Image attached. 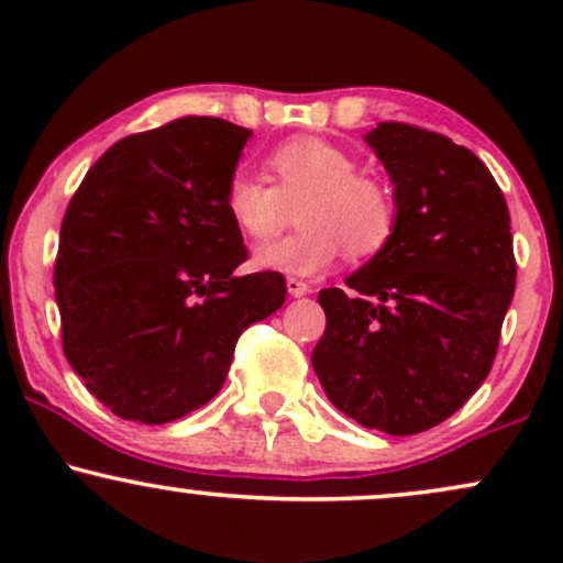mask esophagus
Wrapping results in <instances>:
<instances>
[{
  "mask_svg": "<svg viewBox=\"0 0 563 563\" xmlns=\"http://www.w3.org/2000/svg\"><path fill=\"white\" fill-rule=\"evenodd\" d=\"M286 288L288 294L294 296V299H299V296H307L309 294V286L303 280H296V277H288L286 280Z\"/></svg>",
  "mask_w": 563,
  "mask_h": 563,
  "instance_id": "esophagus-1",
  "label": "esophagus"
}]
</instances>
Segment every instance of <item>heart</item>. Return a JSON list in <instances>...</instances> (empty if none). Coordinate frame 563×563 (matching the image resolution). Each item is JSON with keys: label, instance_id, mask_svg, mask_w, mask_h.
Returning a JSON list of instances; mask_svg holds the SVG:
<instances>
[{"label": "heart", "instance_id": "b5f03b06", "mask_svg": "<svg viewBox=\"0 0 563 563\" xmlns=\"http://www.w3.org/2000/svg\"><path fill=\"white\" fill-rule=\"evenodd\" d=\"M273 185L235 172L224 187V209L251 241H267L286 224V203L305 198L296 211L299 232L260 245L254 267L294 277H314L339 260L378 256L397 232L394 190L380 177L360 172L352 153L322 137H290L267 156Z\"/></svg>", "mask_w": 563, "mask_h": 563}]
</instances>
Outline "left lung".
<instances>
[{
	"label": "left lung",
	"mask_w": 563,
	"mask_h": 563,
	"mask_svg": "<svg viewBox=\"0 0 563 563\" xmlns=\"http://www.w3.org/2000/svg\"><path fill=\"white\" fill-rule=\"evenodd\" d=\"M394 185L391 243L320 290L312 352L328 399L365 429L421 434L448 421L493 367L516 288L506 198L444 134L380 121L365 134Z\"/></svg>",
	"instance_id": "left-lung-1"
}]
</instances>
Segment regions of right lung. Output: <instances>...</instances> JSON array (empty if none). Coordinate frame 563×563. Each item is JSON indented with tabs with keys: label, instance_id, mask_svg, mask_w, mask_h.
<instances>
[{
	"label": "right lung",
	"instance_id": "obj_1",
	"mask_svg": "<svg viewBox=\"0 0 563 563\" xmlns=\"http://www.w3.org/2000/svg\"><path fill=\"white\" fill-rule=\"evenodd\" d=\"M251 132L185 115L108 147L70 198L55 262L63 352L119 418L169 423L222 389L238 335L286 301L224 209Z\"/></svg>",
	"mask_w": 563,
	"mask_h": 563
}]
</instances>
